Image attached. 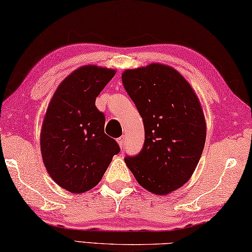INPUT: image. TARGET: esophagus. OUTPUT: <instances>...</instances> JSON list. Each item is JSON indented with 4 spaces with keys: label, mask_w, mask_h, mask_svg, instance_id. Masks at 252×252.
I'll return each instance as SVG.
<instances>
[{
    "label": "esophagus",
    "mask_w": 252,
    "mask_h": 252,
    "mask_svg": "<svg viewBox=\"0 0 252 252\" xmlns=\"http://www.w3.org/2000/svg\"><path fill=\"white\" fill-rule=\"evenodd\" d=\"M125 140H126V137H125V136H120V137L118 138V140H117L118 144H119V146H120L121 148L123 147V144H125Z\"/></svg>",
    "instance_id": "obj_1"
}]
</instances>
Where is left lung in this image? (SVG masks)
Listing matches in <instances>:
<instances>
[{"label": "left lung", "instance_id": "1", "mask_svg": "<svg viewBox=\"0 0 252 252\" xmlns=\"http://www.w3.org/2000/svg\"><path fill=\"white\" fill-rule=\"evenodd\" d=\"M121 78L145 129L142 151L125 161L142 187L167 195L190 179L205 147L199 99L184 77L167 65L127 69Z\"/></svg>", "mask_w": 252, "mask_h": 252}]
</instances>
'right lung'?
Here are the masks:
<instances>
[{
    "instance_id": "right-lung-1",
    "label": "right lung",
    "mask_w": 252,
    "mask_h": 252,
    "mask_svg": "<svg viewBox=\"0 0 252 252\" xmlns=\"http://www.w3.org/2000/svg\"><path fill=\"white\" fill-rule=\"evenodd\" d=\"M115 74L114 69L80 67L58 85L47 107L40 136L42 158L51 178L74 194L97 185L120 152L105 134V115L95 106Z\"/></svg>"
}]
</instances>
